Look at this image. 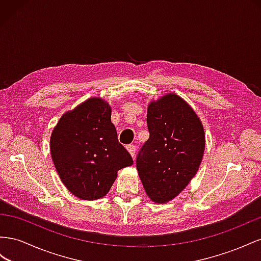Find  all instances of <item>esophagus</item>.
Returning a JSON list of instances; mask_svg holds the SVG:
<instances>
[{"instance_id": "esophagus-1", "label": "esophagus", "mask_w": 261, "mask_h": 261, "mask_svg": "<svg viewBox=\"0 0 261 261\" xmlns=\"http://www.w3.org/2000/svg\"><path fill=\"white\" fill-rule=\"evenodd\" d=\"M126 150L129 151V153L131 154V156H132L133 159L136 158V146H135V145H133V144L128 145V146H126Z\"/></svg>"}]
</instances>
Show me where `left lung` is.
Here are the masks:
<instances>
[{
    "label": "left lung",
    "instance_id": "8db88e82",
    "mask_svg": "<svg viewBox=\"0 0 261 261\" xmlns=\"http://www.w3.org/2000/svg\"><path fill=\"white\" fill-rule=\"evenodd\" d=\"M150 138L140 148L137 169L146 195L165 203L186 188L204 152L202 123L179 96L167 94L147 108Z\"/></svg>",
    "mask_w": 261,
    "mask_h": 261
}]
</instances>
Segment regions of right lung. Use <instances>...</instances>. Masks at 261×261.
Wrapping results in <instances>:
<instances>
[{
  "label": "right lung",
  "instance_id": "add662e5",
  "mask_svg": "<svg viewBox=\"0 0 261 261\" xmlns=\"http://www.w3.org/2000/svg\"><path fill=\"white\" fill-rule=\"evenodd\" d=\"M110 117L107 102L89 98L64 114L52 131V161L65 187L80 199L106 196L118 170L133 164Z\"/></svg>",
  "mask_w": 261,
  "mask_h": 261
}]
</instances>
